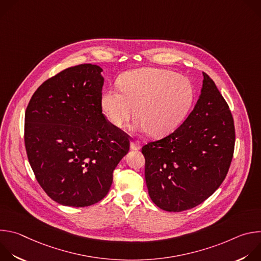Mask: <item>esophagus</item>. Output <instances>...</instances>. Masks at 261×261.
<instances>
[{
	"mask_svg": "<svg viewBox=\"0 0 261 261\" xmlns=\"http://www.w3.org/2000/svg\"><path fill=\"white\" fill-rule=\"evenodd\" d=\"M130 147H131V150H133V151H138V150H140L141 146H140L138 141H131Z\"/></svg>",
	"mask_w": 261,
	"mask_h": 261,
	"instance_id": "34e87169",
	"label": "esophagus"
}]
</instances>
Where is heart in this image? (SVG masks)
<instances>
[{"label": "heart", "mask_w": 261, "mask_h": 261, "mask_svg": "<svg viewBox=\"0 0 261 261\" xmlns=\"http://www.w3.org/2000/svg\"><path fill=\"white\" fill-rule=\"evenodd\" d=\"M120 88L110 87L102 95L101 104L108 121L122 128L135 114L132 130L148 132L153 137H164L176 130L194 100V90L187 79L158 68L125 73Z\"/></svg>", "instance_id": "obj_1"}]
</instances>
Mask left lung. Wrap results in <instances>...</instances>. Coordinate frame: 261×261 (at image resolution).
I'll use <instances>...</instances> for the list:
<instances>
[{
  "instance_id": "1",
  "label": "left lung",
  "mask_w": 261,
  "mask_h": 261,
  "mask_svg": "<svg viewBox=\"0 0 261 261\" xmlns=\"http://www.w3.org/2000/svg\"><path fill=\"white\" fill-rule=\"evenodd\" d=\"M202 75L199 98L188 118L173 133L141 150L148 195L167 212L203 202L224 180L232 160V115L213 80Z\"/></svg>"
}]
</instances>
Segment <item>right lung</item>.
<instances>
[{
  "instance_id": "obj_1",
  "label": "right lung",
  "mask_w": 261,
  "mask_h": 261,
  "mask_svg": "<svg viewBox=\"0 0 261 261\" xmlns=\"http://www.w3.org/2000/svg\"><path fill=\"white\" fill-rule=\"evenodd\" d=\"M102 71L92 64L63 70L37 89L25 110L30 165L62 205L84 207L104 198L129 152L128 135L102 114Z\"/></svg>"
}]
</instances>
